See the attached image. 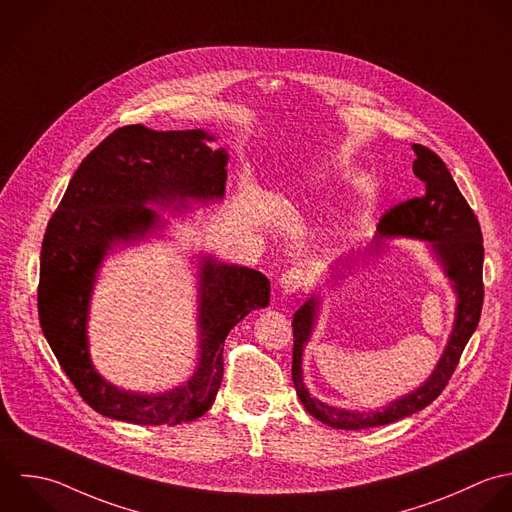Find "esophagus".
Wrapping results in <instances>:
<instances>
[{
	"label": "esophagus",
	"mask_w": 512,
	"mask_h": 512,
	"mask_svg": "<svg viewBox=\"0 0 512 512\" xmlns=\"http://www.w3.org/2000/svg\"><path fill=\"white\" fill-rule=\"evenodd\" d=\"M304 286V272L300 268H290L280 276V288L284 294H294Z\"/></svg>",
	"instance_id": "1"
}]
</instances>
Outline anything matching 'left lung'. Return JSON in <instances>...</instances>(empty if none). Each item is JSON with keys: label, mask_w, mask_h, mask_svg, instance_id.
Segmentation results:
<instances>
[{"label": "left lung", "mask_w": 512, "mask_h": 512, "mask_svg": "<svg viewBox=\"0 0 512 512\" xmlns=\"http://www.w3.org/2000/svg\"><path fill=\"white\" fill-rule=\"evenodd\" d=\"M417 159L413 161V172L425 184V194L409 198L389 208L377 226L381 238L405 236L431 242V250L441 262L447 278L453 282L457 292L455 326L445 345V351L429 375V379L415 391L391 401L377 411H347L332 407L316 397L304 385L302 377V353L310 340L320 300L312 296L294 314V353H292V379L296 393L310 415L334 429H369L379 425L395 423L409 417L429 403H433L445 385L449 383L461 353L471 340L483 310V234L475 212L457 188L453 176L445 163L427 147L413 145ZM379 246V244H377Z\"/></svg>", "instance_id": "left-lung-1"}]
</instances>
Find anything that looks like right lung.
Instances as JSON below:
<instances>
[{"instance_id":"obj_1","label":"right lung","mask_w":512,"mask_h":512,"mask_svg":"<svg viewBox=\"0 0 512 512\" xmlns=\"http://www.w3.org/2000/svg\"><path fill=\"white\" fill-rule=\"evenodd\" d=\"M212 139L202 129H117L83 159L47 224L39 258V324L83 401L105 417L135 425H180L202 417L222 381L228 332L270 304V282L262 272L206 256L198 266L200 357L184 385L157 395L133 393L103 379L91 363L87 314L103 258L113 246L141 240L165 224L145 204L222 198L228 155L212 151L206 145Z\"/></svg>"}]
</instances>
